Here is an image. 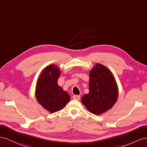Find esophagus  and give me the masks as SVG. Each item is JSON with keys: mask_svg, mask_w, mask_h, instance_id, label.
Here are the masks:
<instances>
[{"mask_svg": "<svg viewBox=\"0 0 147 147\" xmlns=\"http://www.w3.org/2000/svg\"><path fill=\"white\" fill-rule=\"evenodd\" d=\"M73 99H74V100H79V99H80V96H79V95H73Z\"/></svg>", "mask_w": 147, "mask_h": 147, "instance_id": "1", "label": "esophagus"}]
</instances>
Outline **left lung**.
<instances>
[{
	"label": "left lung",
	"mask_w": 147,
	"mask_h": 147,
	"mask_svg": "<svg viewBox=\"0 0 147 147\" xmlns=\"http://www.w3.org/2000/svg\"><path fill=\"white\" fill-rule=\"evenodd\" d=\"M89 92L81 98L82 103L93 114L99 115L110 110L118 97L114 76L106 66L97 63L89 72Z\"/></svg>",
	"instance_id": "left-lung-1"
}]
</instances>
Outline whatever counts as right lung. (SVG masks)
Here are the masks:
<instances>
[{"mask_svg": "<svg viewBox=\"0 0 147 147\" xmlns=\"http://www.w3.org/2000/svg\"><path fill=\"white\" fill-rule=\"evenodd\" d=\"M60 70L55 65H50L39 75L36 88L37 102L50 113L60 111L70 100L68 92L58 84Z\"/></svg>", "mask_w": 147, "mask_h": 147, "instance_id": "obj_1", "label": "right lung"}]
</instances>
